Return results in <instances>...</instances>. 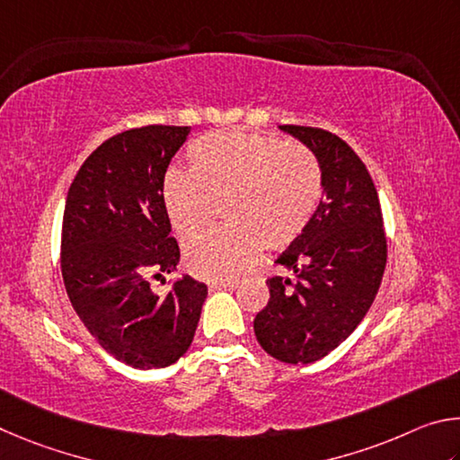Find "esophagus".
<instances>
[{
    "instance_id": "34e87169",
    "label": "esophagus",
    "mask_w": 460,
    "mask_h": 460,
    "mask_svg": "<svg viewBox=\"0 0 460 460\" xmlns=\"http://www.w3.org/2000/svg\"><path fill=\"white\" fill-rule=\"evenodd\" d=\"M236 287V280H228V283H212L209 285V291H234Z\"/></svg>"
}]
</instances>
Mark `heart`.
Here are the masks:
<instances>
[{
  "instance_id": "b5f03b06",
  "label": "heart",
  "mask_w": 460,
  "mask_h": 460,
  "mask_svg": "<svg viewBox=\"0 0 460 460\" xmlns=\"http://www.w3.org/2000/svg\"><path fill=\"white\" fill-rule=\"evenodd\" d=\"M323 193L317 157L301 143L217 131L188 147V173L169 172L161 204L177 236L190 240L222 206L226 228L185 246L190 272L206 280L236 279L261 246L279 252L307 228Z\"/></svg>"
}]
</instances>
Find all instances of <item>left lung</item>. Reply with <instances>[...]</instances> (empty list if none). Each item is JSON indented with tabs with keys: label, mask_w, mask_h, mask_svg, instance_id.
Wrapping results in <instances>:
<instances>
[{
	"label": "left lung",
	"mask_w": 460,
	"mask_h": 460,
	"mask_svg": "<svg viewBox=\"0 0 460 460\" xmlns=\"http://www.w3.org/2000/svg\"><path fill=\"white\" fill-rule=\"evenodd\" d=\"M279 128L317 157L323 199L303 234L275 261L296 280H267L270 299L254 319V333L275 359L313 364L348 340L366 317L388 248L376 185L356 151L323 128Z\"/></svg>",
	"instance_id": "left-lung-1"
}]
</instances>
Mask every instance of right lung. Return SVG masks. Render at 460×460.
I'll list each match as a JSON object with an SVG mask.
<instances>
[{
  "instance_id": "right-lung-1",
  "label": "right lung",
  "mask_w": 460,
  "mask_h": 460,
  "mask_svg": "<svg viewBox=\"0 0 460 460\" xmlns=\"http://www.w3.org/2000/svg\"><path fill=\"white\" fill-rule=\"evenodd\" d=\"M190 127L119 133L78 169L64 206L62 279L76 315L104 351L137 369L167 367L193 341L208 287L183 275L165 295L147 275L173 272L161 185Z\"/></svg>"
}]
</instances>
